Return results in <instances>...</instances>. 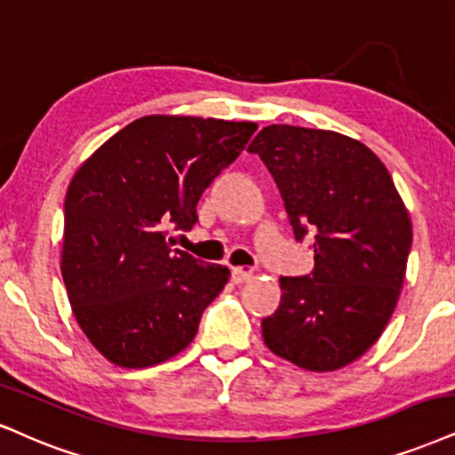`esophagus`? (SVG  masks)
Instances as JSON below:
<instances>
[{"label":"esophagus","mask_w":455,"mask_h":455,"mask_svg":"<svg viewBox=\"0 0 455 455\" xmlns=\"http://www.w3.org/2000/svg\"><path fill=\"white\" fill-rule=\"evenodd\" d=\"M251 278H253V272L251 270H244V267H234L232 270V280L236 284L246 283V280H251Z\"/></svg>","instance_id":"1"}]
</instances>
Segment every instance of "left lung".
<instances>
[{"label":"left lung","instance_id":"left-lung-1","mask_svg":"<svg viewBox=\"0 0 455 455\" xmlns=\"http://www.w3.org/2000/svg\"><path fill=\"white\" fill-rule=\"evenodd\" d=\"M249 151L272 172L295 238H314V270L280 278L263 341L301 369L346 367L378 341L399 301L411 251L405 204L382 160L346 134L272 124Z\"/></svg>","mask_w":455,"mask_h":455}]
</instances>
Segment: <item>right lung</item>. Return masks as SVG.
Listing matches in <instances>:
<instances>
[{"instance_id": "obj_1", "label": "right lung", "mask_w": 455, "mask_h": 455, "mask_svg": "<svg viewBox=\"0 0 455 455\" xmlns=\"http://www.w3.org/2000/svg\"><path fill=\"white\" fill-rule=\"evenodd\" d=\"M255 122L148 116L116 132L67 189L60 270L92 346L128 369L168 361L198 333L229 270L175 249L200 196L238 158Z\"/></svg>"}]
</instances>
